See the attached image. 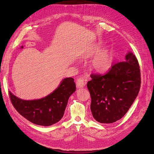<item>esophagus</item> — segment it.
I'll return each mask as SVG.
<instances>
[{"label": "esophagus", "instance_id": "34e87169", "mask_svg": "<svg viewBox=\"0 0 154 154\" xmlns=\"http://www.w3.org/2000/svg\"><path fill=\"white\" fill-rule=\"evenodd\" d=\"M76 83L78 88H83L85 87L86 84V82L84 81V80H83L82 78H79L78 80H77Z\"/></svg>", "mask_w": 154, "mask_h": 154}]
</instances>
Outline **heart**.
Instances as JSON below:
<instances>
[{
	"mask_svg": "<svg viewBox=\"0 0 154 154\" xmlns=\"http://www.w3.org/2000/svg\"><path fill=\"white\" fill-rule=\"evenodd\" d=\"M102 45L96 44L90 48L83 54L82 58H87L95 56L90 63L91 69L94 72L100 74H104L110 71L113 66L114 58L111 51L109 49L101 50Z\"/></svg>",
	"mask_w": 154,
	"mask_h": 154,
	"instance_id": "b5f03b06",
	"label": "heart"
}]
</instances>
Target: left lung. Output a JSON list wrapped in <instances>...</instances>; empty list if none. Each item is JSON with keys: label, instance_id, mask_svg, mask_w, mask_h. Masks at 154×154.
I'll list each match as a JSON object with an SVG mask.
<instances>
[{"label": "left lung", "instance_id": "8db88e82", "mask_svg": "<svg viewBox=\"0 0 154 154\" xmlns=\"http://www.w3.org/2000/svg\"><path fill=\"white\" fill-rule=\"evenodd\" d=\"M87 82L91 97V110L101 123H112L127 112L140 89L141 72L137 60L132 53L125 62L114 64L104 75H91Z\"/></svg>", "mask_w": 154, "mask_h": 154}]
</instances>
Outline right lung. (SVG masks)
Returning <instances> with one entry per match:
<instances>
[{
  "instance_id": "right-lung-1",
  "label": "right lung",
  "mask_w": 154,
  "mask_h": 154,
  "mask_svg": "<svg viewBox=\"0 0 154 154\" xmlns=\"http://www.w3.org/2000/svg\"><path fill=\"white\" fill-rule=\"evenodd\" d=\"M75 91L74 79L66 78L57 89L41 99L24 100L10 91L9 94L13 106L23 117L35 125L51 126L62 118L69 97Z\"/></svg>"
}]
</instances>
